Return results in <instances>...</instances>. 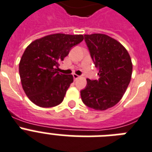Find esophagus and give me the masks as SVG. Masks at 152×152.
I'll return each instance as SVG.
<instances>
[{
  "instance_id": "esophagus-1",
  "label": "esophagus",
  "mask_w": 152,
  "mask_h": 152,
  "mask_svg": "<svg viewBox=\"0 0 152 152\" xmlns=\"http://www.w3.org/2000/svg\"><path fill=\"white\" fill-rule=\"evenodd\" d=\"M72 76H73L74 80H77V79L79 78V77H80V76H78V75H76V74H73Z\"/></svg>"
}]
</instances>
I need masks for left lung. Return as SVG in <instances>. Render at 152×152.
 I'll return each mask as SVG.
<instances>
[{"mask_svg":"<svg viewBox=\"0 0 152 152\" xmlns=\"http://www.w3.org/2000/svg\"><path fill=\"white\" fill-rule=\"evenodd\" d=\"M84 40L99 79H87V86L80 91L81 99L89 108L106 110L115 105L127 89L133 69L131 58L119 42L105 34L84 35Z\"/></svg>","mask_w":152,"mask_h":152,"instance_id":"8db88e82","label":"left lung"}]
</instances>
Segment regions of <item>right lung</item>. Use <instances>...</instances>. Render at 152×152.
Wrapping results in <instances>:
<instances>
[{
  "mask_svg": "<svg viewBox=\"0 0 152 152\" xmlns=\"http://www.w3.org/2000/svg\"><path fill=\"white\" fill-rule=\"evenodd\" d=\"M83 40V35L56 33L27 47L20 60L19 75L25 93L33 103L50 108L62 102L73 76L59 73L58 66Z\"/></svg>",
  "mask_w": 152,
  "mask_h": 152,
  "instance_id": "add662e5",
  "label": "right lung"
}]
</instances>
